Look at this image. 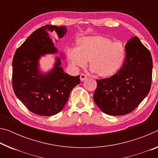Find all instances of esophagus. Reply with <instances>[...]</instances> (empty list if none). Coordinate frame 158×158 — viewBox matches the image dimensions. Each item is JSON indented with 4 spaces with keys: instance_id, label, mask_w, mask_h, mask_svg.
I'll return each instance as SVG.
<instances>
[{
    "instance_id": "obj_1",
    "label": "esophagus",
    "mask_w": 158,
    "mask_h": 158,
    "mask_svg": "<svg viewBox=\"0 0 158 158\" xmlns=\"http://www.w3.org/2000/svg\"><path fill=\"white\" fill-rule=\"evenodd\" d=\"M86 79H87L86 75H85L84 74H81V75H80V80H81V81H85V80H86Z\"/></svg>"
}]
</instances>
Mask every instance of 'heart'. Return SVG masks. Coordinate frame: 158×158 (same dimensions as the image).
I'll return each instance as SVG.
<instances>
[{"label":"heart","mask_w":158,"mask_h":158,"mask_svg":"<svg viewBox=\"0 0 158 158\" xmlns=\"http://www.w3.org/2000/svg\"><path fill=\"white\" fill-rule=\"evenodd\" d=\"M67 58L75 67H86L100 78H110L121 68L126 58V48L121 41H115L102 35L83 36L77 40V49L67 52Z\"/></svg>","instance_id":"b5f03b06"}]
</instances>
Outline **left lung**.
<instances>
[{
	"instance_id": "left-lung-1",
	"label": "left lung",
	"mask_w": 158,
	"mask_h": 158,
	"mask_svg": "<svg viewBox=\"0 0 158 158\" xmlns=\"http://www.w3.org/2000/svg\"><path fill=\"white\" fill-rule=\"evenodd\" d=\"M126 58L117 73L96 79L94 101L107 114L119 116L134 110L148 94L152 81V60L137 36L126 46Z\"/></svg>"
}]
</instances>
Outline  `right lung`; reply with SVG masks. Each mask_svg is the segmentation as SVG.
I'll return each instance as SVG.
<instances>
[{
  "mask_svg": "<svg viewBox=\"0 0 158 158\" xmlns=\"http://www.w3.org/2000/svg\"><path fill=\"white\" fill-rule=\"evenodd\" d=\"M67 31L64 26L41 27L30 35L15 53L12 88L19 101L36 114L52 116L58 113L68 101L70 92L80 83L79 75L74 77L64 72L59 57H56L50 71L43 72L39 67L41 57L57 53L51 34H56L61 39Z\"/></svg>",
  "mask_w": 158,
  "mask_h": 158,
  "instance_id": "add662e5",
  "label": "right lung"
}]
</instances>
